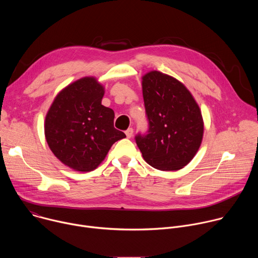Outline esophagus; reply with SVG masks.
I'll return each mask as SVG.
<instances>
[{
	"label": "esophagus",
	"instance_id": "obj_1",
	"mask_svg": "<svg viewBox=\"0 0 258 258\" xmlns=\"http://www.w3.org/2000/svg\"><path fill=\"white\" fill-rule=\"evenodd\" d=\"M133 134H134V130H133L132 127L127 128V130L125 131V135H126V137H127L128 139H131V138L133 137Z\"/></svg>",
	"mask_w": 258,
	"mask_h": 258
}]
</instances>
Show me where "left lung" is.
Instances as JSON below:
<instances>
[{"label":"left lung","mask_w":258,"mask_h":258,"mask_svg":"<svg viewBox=\"0 0 258 258\" xmlns=\"http://www.w3.org/2000/svg\"><path fill=\"white\" fill-rule=\"evenodd\" d=\"M149 128L136 143L144 160L160 170H178L197 153L203 138L200 108L180 82L153 70L142 78Z\"/></svg>","instance_id":"left-lung-1"}]
</instances>
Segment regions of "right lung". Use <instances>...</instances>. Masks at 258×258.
Returning <instances> with one entry per match:
<instances>
[{"label":"right lung","instance_id":"obj_1","mask_svg":"<svg viewBox=\"0 0 258 258\" xmlns=\"http://www.w3.org/2000/svg\"><path fill=\"white\" fill-rule=\"evenodd\" d=\"M103 96L104 88L95 78H83L56 96L46 115L51 151L75 170L97 168L111 146L125 138L113 125V110L102 105Z\"/></svg>","mask_w":258,"mask_h":258}]
</instances>
